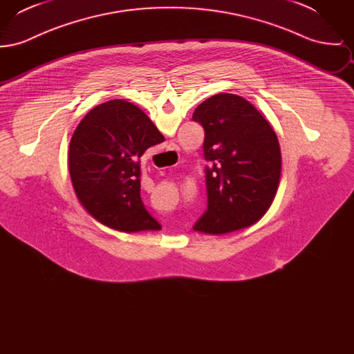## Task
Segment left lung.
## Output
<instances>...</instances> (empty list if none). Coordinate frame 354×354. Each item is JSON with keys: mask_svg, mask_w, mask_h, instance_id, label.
<instances>
[{"mask_svg": "<svg viewBox=\"0 0 354 354\" xmlns=\"http://www.w3.org/2000/svg\"><path fill=\"white\" fill-rule=\"evenodd\" d=\"M192 119L204 129L208 207L195 231L223 235L261 219L281 178L277 135L253 106L236 94H216L201 103Z\"/></svg>", "mask_w": 354, "mask_h": 354, "instance_id": "obj_1", "label": "left lung"}]
</instances>
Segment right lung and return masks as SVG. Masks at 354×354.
Returning <instances> with one entry per match:
<instances>
[{"instance_id": "obj_1", "label": "right lung", "mask_w": 354, "mask_h": 354, "mask_svg": "<svg viewBox=\"0 0 354 354\" xmlns=\"http://www.w3.org/2000/svg\"><path fill=\"white\" fill-rule=\"evenodd\" d=\"M158 134L151 119L130 102H104L84 115L68 145V172L94 219L123 232L160 230L140 199V158Z\"/></svg>"}]
</instances>
